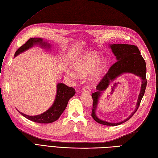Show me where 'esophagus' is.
<instances>
[{"label": "esophagus", "mask_w": 158, "mask_h": 158, "mask_svg": "<svg viewBox=\"0 0 158 158\" xmlns=\"http://www.w3.org/2000/svg\"><path fill=\"white\" fill-rule=\"evenodd\" d=\"M83 91L85 92H88V93H90V92H91V88H90V86H84L83 88Z\"/></svg>", "instance_id": "1"}]
</instances>
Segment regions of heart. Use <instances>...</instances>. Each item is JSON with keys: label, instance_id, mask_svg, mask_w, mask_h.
<instances>
[{"label": "heart", "instance_id": "obj_1", "mask_svg": "<svg viewBox=\"0 0 158 158\" xmlns=\"http://www.w3.org/2000/svg\"><path fill=\"white\" fill-rule=\"evenodd\" d=\"M108 66L106 59L101 60V57L96 53L91 52L84 54L76 58L72 63V68L77 74L84 76L92 72V77L96 78L101 76ZM68 75L74 78V72H69Z\"/></svg>", "mask_w": 158, "mask_h": 158}]
</instances>
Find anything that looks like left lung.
<instances>
[{"instance_id":"8db88e82","label":"left lung","mask_w":158,"mask_h":158,"mask_svg":"<svg viewBox=\"0 0 158 158\" xmlns=\"http://www.w3.org/2000/svg\"><path fill=\"white\" fill-rule=\"evenodd\" d=\"M110 47L114 55L116 56L117 61L109 68V71L103 76L101 82L98 84L97 86V91L92 94V100H93L92 117L100 124L107 126H117L127 121L129 118L133 117V115L135 113L139 108L141 99L145 93L146 86H147L146 64L144 59L141 55L139 49L135 45L129 44H111L110 45ZM123 73H131L139 76L142 78L141 90L138 97L136 109L128 118L121 122L110 123L101 120L95 115V109L97 108L99 96L102 91L108 87L111 81Z\"/></svg>"}]
</instances>
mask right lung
<instances>
[{"label": "right lung", "instance_id": "add662e5", "mask_svg": "<svg viewBox=\"0 0 158 158\" xmlns=\"http://www.w3.org/2000/svg\"><path fill=\"white\" fill-rule=\"evenodd\" d=\"M33 45H40L41 48H49L50 45L47 42L44 41L41 38H30L25 44L19 48L15 53V56H17L19 53L23 52L31 48ZM76 93L74 88L69 87L63 83H58L57 85V94L55 101L50 108L39 115L29 116L20 111H19L23 116L30 121L39 123H51L57 121L60 118L61 114L66 109L68 102L73 96Z\"/></svg>", "mask_w": 158, "mask_h": 158}]
</instances>
